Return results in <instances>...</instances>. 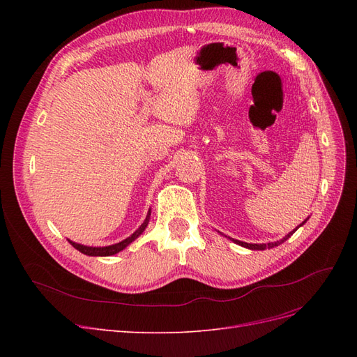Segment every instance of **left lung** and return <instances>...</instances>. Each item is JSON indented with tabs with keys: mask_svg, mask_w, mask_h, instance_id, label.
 <instances>
[{
	"mask_svg": "<svg viewBox=\"0 0 357 357\" xmlns=\"http://www.w3.org/2000/svg\"><path fill=\"white\" fill-rule=\"evenodd\" d=\"M307 222V220H305ZM305 222H302L299 226H302L304 225ZM298 226V228H299ZM296 228V229H298ZM296 229H294L291 232H289L283 240H280V241H277V243H268V244H248V243H243V241H238V240H234L236 244H240V245H243V247H247V248H252V250H265V248H271V247H274V245H278V244H282V243H284L287 238H290L291 235H294V232L296 231Z\"/></svg>",
	"mask_w": 357,
	"mask_h": 357,
	"instance_id": "8db88e82",
	"label": "left lung"
}]
</instances>
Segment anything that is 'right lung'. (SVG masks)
Returning <instances> with one entry per match:
<instances>
[{
  "label": "right lung",
  "instance_id": "1",
  "mask_svg": "<svg viewBox=\"0 0 357 357\" xmlns=\"http://www.w3.org/2000/svg\"><path fill=\"white\" fill-rule=\"evenodd\" d=\"M149 219H150V211L147 213V215H146V220L142 223V226H139V228L131 235V236H128L126 240H123V241H121V243H117V244H113V245H107V247H88V245H82V244H77V243H73V241H70V244L74 247V248H77L79 252H82L83 255H88V256H112V255H116V253H119L121 250H123V248L128 245V244H131L138 235H142V232L146 229V226H147V223H149Z\"/></svg>",
  "mask_w": 357,
  "mask_h": 357
}]
</instances>
